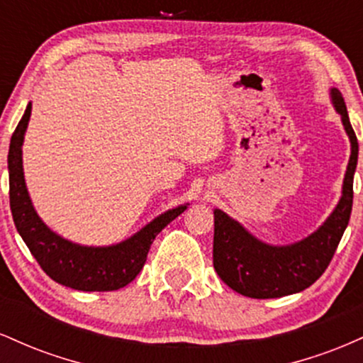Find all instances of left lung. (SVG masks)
Returning a JSON list of instances; mask_svg holds the SVG:
<instances>
[{"label": "left lung", "mask_w": 363, "mask_h": 363, "mask_svg": "<svg viewBox=\"0 0 363 363\" xmlns=\"http://www.w3.org/2000/svg\"><path fill=\"white\" fill-rule=\"evenodd\" d=\"M333 104L341 114L352 141V155L345 174L343 196L319 230L297 244L274 247L256 237L223 211L215 210L213 266L218 277L237 294L251 298H278L297 294L326 272L335 256L353 205V174L358 160V141L340 90H331Z\"/></svg>", "instance_id": "obj_1"}]
</instances>
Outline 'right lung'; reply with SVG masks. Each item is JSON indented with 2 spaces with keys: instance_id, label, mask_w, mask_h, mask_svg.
I'll list each match as a JSON object with an SVG mask.
<instances>
[{
  "instance_id": "obj_1",
  "label": "right lung",
  "mask_w": 363,
  "mask_h": 363,
  "mask_svg": "<svg viewBox=\"0 0 363 363\" xmlns=\"http://www.w3.org/2000/svg\"><path fill=\"white\" fill-rule=\"evenodd\" d=\"M28 104L23 118L11 135L8 152L10 208L13 222L32 256L49 278L61 285L83 291H112L126 286L141 272L150 245L162 228L177 218L187 206H177L157 216L138 234L109 247H85L68 242L45 227L28 198L22 167V143L30 119Z\"/></svg>"
}]
</instances>
